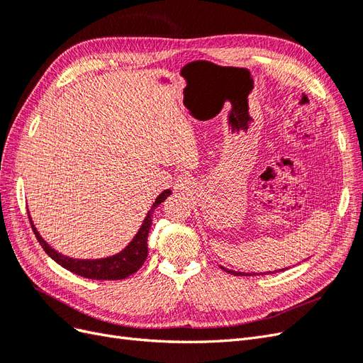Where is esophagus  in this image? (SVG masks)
I'll return each instance as SVG.
<instances>
[{
    "instance_id": "1",
    "label": "esophagus",
    "mask_w": 363,
    "mask_h": 363,
    "mask_svg": "<svg viewBox=\"0 0 363 363\" xmlns=\"http://www.w3.org/2000/svg\"><path fill=\"white\" fill-rule=\"evenodd\" d=\"M192 188L194 183L188 175H179L177 180H175V191L177 192H191Z\"/></svg>"
}]
</instances>
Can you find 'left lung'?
<instances>
[{"instance_id":"left-lung-1","label":"left lung","mask_w":363,"mask_h":363,"mask_svg":"<svg viewBox=\"0 0 363 363\" xmlns=\"http://www.w3.org/2000/svg\"><path fill=\"white\" fill-rule=\"evenodd\" d=\"M223 269H225V268H223ZM284 269V268H283ZM283 269H279V271H283ZM288 269V268H286ZM225 271H228L230 274H233V276H251V272L250 274H247V272H239V271H232V269H225ZM276 272V271H274ZM263 274H272L271 271L269 272H256V276H263Z\"/></svg>"}]
</instances>
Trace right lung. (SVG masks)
Segmentation results:
<instances>
[{"mask_svg": "<svg viewBox=\"0 0 363 363\" xmlns=\"http://www.w3.org/2000/svg\"><path fill=\"white\" fill-rule=\"evenodd\" d=\"M172 192L169 189H164L162 194H159V196L156 199V201L152 203L151 208L148 211L144 223H142L140 228L138 230V233L135 235V238L130 240V244L121 250L119 252L113 256L108 257H103V259H74L69 256H65L62 252L56 251L52 247H50V244L43 239L38 228L33 224V219L28 213L30 223H31V228L35 232L39 244L42 245V248L45 250L47 255L54 260L57 262L60 267H63L65 269H68L77 276H82L84 279H92V280H123L131 274H135L142 265L148 256V233L151 228V223H152V212L155 208L159 207L160 203H163L164 200L168 199Z\"/></svg>", "mask_w": 363, "mask_h": 363, "instance_id": "right-lung-1", "label": "right lung"}]
</instances>
